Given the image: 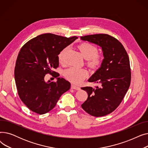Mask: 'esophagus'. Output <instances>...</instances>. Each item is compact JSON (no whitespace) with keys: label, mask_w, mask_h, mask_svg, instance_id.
I'll list each match as a JSON object with an SVG mask.
<instances>
[{"label":"esophagus","mask_w":148,"mask_h":148,"mask_svg":"<svg viewBox=\"0 0 148 148\" xmlns=\"http://www.w3.org/2000/svg\"><path fill=\"white\" fill-rule=\"evenodd\" d=\"M71 88H72V89H73L77 90H80V88L79 86H76V85H75V84H71Z\"/></svg>","instance_id":"obj_1"}]
</instances>
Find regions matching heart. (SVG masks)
Wrapping results in <instances>:
<instances>
[{"mask_svg":"<svg viewBox=\"0 0 148 148\" xmlns=\"http://www.w3.org/2000/svg\"><path fill=\"white\" fill-rule=\"evenodd\" d=\"M78 49L81 52L82 56L87 60L88 65L93 69H97L101 65L103 62L102 55L98 54L97 47L89 42H83L78 45ZM66 48L64 49L59 54L58 58L60 62L64 59ZM65 78L75 84H79L83 82L88 75V71L84 68L70 67L64 72Z\"/></svg>","mask_w":148,"mask_h":148,"instance_id":"b5f03b06","label":"heart"}]
</instances>
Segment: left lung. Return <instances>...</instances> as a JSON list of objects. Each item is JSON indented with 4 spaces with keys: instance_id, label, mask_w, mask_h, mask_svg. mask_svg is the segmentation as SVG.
Here are the masks:
<instances>
[{
    "instance_id": "8db88e82",
    "label": "left lung",
    "mask_w": 148,
    "mask_h": 148,
    "mask_svg": "<svg viewBox=\"0 0 148 148\" xmlns=\"http://www.w3.org/2000/svg\"><path fill=\"white\" fill-rule=\"evenodd\" d=\"M81 40L102 48L104 59L101 67L88 80L99 84L95 88L83 87L88 97L82 104L89 114L100 117L113 112L125 97L131 83V68L128 54L123 45L107 34L81 36Z\"/></svg>"
}]
</instances>
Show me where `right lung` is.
Returning <instances> with one entry per match:
<instances>
[{"mask_svg": "<svg viewBox=\"0 0 148 148\" xmlns=\"http://www.w3.org/2000/svg\"><path fill=\"white\" fill-rule=\"evenodd\" d=\"M77 38L44 34L22 47L15 64V81L20 98L31 111L39 114L50 112L70 89L71 84L63 78L45 82L44 77L47 73L59 76L53 71L59 66V54Z\"/></svg>", "mask_w": 148, "mask_h": 148, "instance_id": "obj_1", "label": "right lung"}]
</instances>
